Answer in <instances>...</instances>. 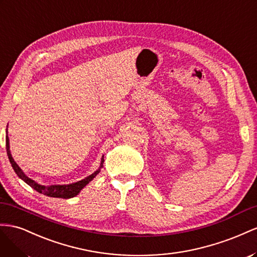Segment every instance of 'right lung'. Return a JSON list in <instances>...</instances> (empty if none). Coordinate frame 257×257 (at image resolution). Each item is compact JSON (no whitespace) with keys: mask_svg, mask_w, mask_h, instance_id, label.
<instances>
[{"mask_svg":"<svg viewBox=\"0 0 257 257\" xmlns=\"http://www.w3.org/2000/svg\"><path fill=\"white\" fill-rule=\"evenodd\" d=\"M6 151H7V156H9V159L12 164L13 169L16 172V174L18 177L25 181L28 185H30L33 189H35L36 192H39L40 194L46 195L49 197H54V198H63V199H69V198L75 197L80 190H82L88 183H89L96 175L100 172V168L102 167V164H103V158H102L101 161V167L99 168V170H97L96 172H93L89 177L85 178L82 181H78L76 183H73V184H69V185H50V186H43L35 183L33 180H31L30 178H28L27 175L23 172V170L20 169L18 167V165L15 163V160L13 159L12 155H11V151H10V140L9 137L6 136Z\"/></svg>","mask_w":257,"mask_h":257,"instance_id":"right-lung-1","label":"right lung"}]
</instances>
